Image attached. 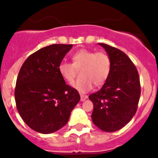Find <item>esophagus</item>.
I'll list each match as a JSON object with an SVG mask.
<instances>
[{"label": "esophagus", "mask_w": 158, "mask_h": 158, "mask_svg": "<svg viewBox=\"0 0 158 158\" xmlns=\"http://www.w3.org/2000/svg\"><path fill=\"white\" fill-rule=\"evenodd\" d=\"M80 97H81V102H83V101H85V99H86L87 98H88V96H86V95H82V94H81Z\"/></svg>", "instance_id": "esophagus-1"}]
</instances>
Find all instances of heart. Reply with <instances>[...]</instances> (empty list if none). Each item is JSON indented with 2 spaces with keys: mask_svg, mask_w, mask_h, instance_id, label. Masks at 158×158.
Segmentation results:
<instances>
[{
  "mask_svg": "<svg viewBox=\"0 0 158 158\" xmlns=\"http://www.w3.org/2000/svg\"><path fill=\"white\" fill-rule=\"evenodd\" d=\"M72 63L61 61L58 66L61 77L71 82L77 69H81L82 77L72 83V87L80 93H87L93 88L94 83L100 86L106 82L110 75L111 61L109 56L104 52L81 49L72 56Z\"/></svg>",
  "mask_w": 158,
  "mask_h": 158,
  "instance_id": "b5f03b06",
  "label": "heart"
}]
</instances>
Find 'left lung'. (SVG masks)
Wrapping results in <instances>:
<instances>
[{"instance_id": "obj_1", "label": "left lung", "mask_w": 158, "mask_h": 158, "mask_svg": "<svg viewBox=\"0 0 158 158\" xmlns=\"http://www.w3.org/2000/svg\"><path fill=\"white\" fill-rule=\"evenodd\" d=\"M98 44L109 56L111 68L102 88L88 97L94 104L91 118L99 129L113 132L126 126L137 111L140 96L139 74L125 52L108 44Z\"/></svg>"}]
</instances>
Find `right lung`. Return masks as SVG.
<instances>
[{
  "label": "right lung",
  "mask_w": 158,
  "mask_h": 158,
  "mask_svg": "<svg viewBox=\"0 0 158 158\" xmlns=\"http://www.w3.org/2000/svg\"><path fill=\"white\" fill-rule=\"evenodd\" d=\"M73 44H52L32 53L20 70L15 89L18 111L24 123L41 134L53 133L68 122L80 100L76 89L58 70Z\"/></svg>",
  "instance_id": "1"
}]
</instances>
